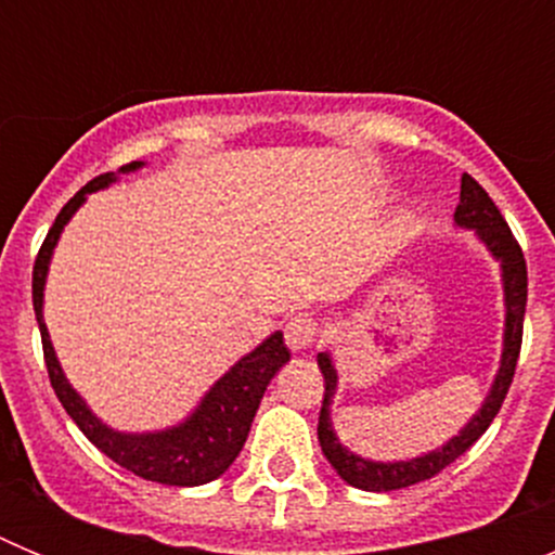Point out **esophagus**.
Segmentation results:
<instances>
[{
	"mask_svg": "<svg viewBox=\"0 0 555 555\" xmlns=\"http://www.w3.org/2000/svg\"><path fill=\"white\" fill-rule=\"evenodd\" d=\"M317 333H320V322L308 313H297L286 322V345L292 350H308L317 341Z\"/></svg>",
	"mask_w": 555,
	"mask_h": 555,
	"instance_id": "1",
	"label": "esophagus"
}]
</instances>
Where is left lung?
I'll return each instance as SVG.
<instances>
[{"label":"left lung","mask_w":555,"mask_h":555,"mask_svg":"<svg viewBox=\"0 0 555 555\" xmlns=\"http://www.w3.org/2000/svg\"><path fill=\"white\" fill-rule=\"evenodd\" d=\"M455 224L461 228H475L480 235V242L492 249V255L503 263V283H506V345H503V361H500V372L494 377V386L489 391L487 403L478 414L469 420V425L461 430L455 439H450L442 450L423 455V459L411 461H395V464H377V461H366L361 455L350 453L338 444L336 434L331 425V400L336 391V370L331 364V356L320 352L317 364H320L322 377H325V395H322V411H320V444L322 453L333 464L341 478L356 489H366V492H391V489L414 487L420 480H428L434 475L450 467L459 455L467 453L480 436L487 434L492 420L498 416L500 405L506 400L508 386L514 380V370H517L519 347H522V320H526V302H528V269L522 247L514 238L512 228L506 224L498 205L492 203L483 185L469 175H461V199L455 205Z\"/></svg>","instance_id":"obj_1"}]
</instances>
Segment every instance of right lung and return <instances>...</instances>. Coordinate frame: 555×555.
<instances>
[{"label":"right lung","instance_id":"right-lung-1","mask_svg":"<svg viewBox=\"0 0 555 555\" xmlns=\"http://www.w3.org/2000/svg\"><path fill=\"white\" fill-rule=\"evenodd\" d=\"M139 166L141 160H132V164L121 166V171H132L139 169ZM113 180L116 178H113L111 171H105V175H96L91 183L82 185L75 197L63 205L61 214L55 217V224L49 228L47 238H43L41 249L36 255V267H33V308H36L38 331H41L49 384L55 389L66 414L88 436V442L100 448L119 467L130 469L132 475H139L144 480H158V483H166V487H199V483L219 478L233 464L235 455L242 453L249 425H253V416L258 411V403H261L269 380L288 361V347L283 345V333L269 336L261 347H255L249 356H244L228 375L219 377L217 386L199 403V409L178 428L160 430V434L132 436L102 425L88 411L80 395L66 384L55 350H52V341H49L47 325H43L41 308L49 258H52V249H55L63 224L80 208L86 194L105 189Z\"/></svg>","mask_w":555,"mask_h":555}]
</instances>
